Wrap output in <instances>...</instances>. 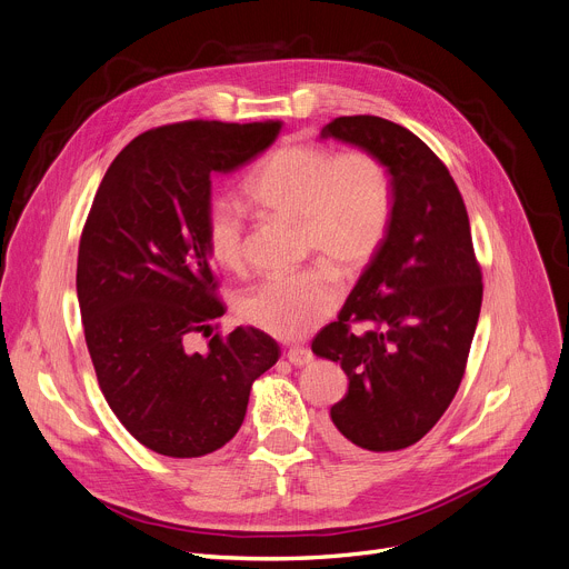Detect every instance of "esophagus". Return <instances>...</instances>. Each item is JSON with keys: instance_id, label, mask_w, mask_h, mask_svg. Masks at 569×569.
I'll return each instance as SVG.
<instances>
[{"instance_id": "obj_1", "label": "esophagus", "mask_w": 569, "mask_h": 569, "mask_svg": "<svg viewBox=\"0 0 569 569\" xmlns=\"http://www.w3.org/2000/svg\"><path fill=\"white\" fill-rule=\"evenodd\" d=\"M288 360H290V363H292L295 368H303V366L311 363V360H313V353H311V349H306V347L295 345V347H290V349H288Z\"/></svg>"}]
</instances>
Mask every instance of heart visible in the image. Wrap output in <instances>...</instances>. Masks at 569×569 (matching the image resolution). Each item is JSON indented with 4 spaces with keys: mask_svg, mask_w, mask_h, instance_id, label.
I'll return each instance as SVG.
<instances>
[{
    "mask_svg": "<svg viewBox=\"0 0 569 569\" xmlns=\"http://www.w3.org/2000/svg\"><path fill=\"white\" fill-rule=\"evenodd\" d=\"M244 194L258 209L299 220L301 242L345 274L363 270L386 240L392 216V179L370 151L338 153L320 142H283L253 168ZM242 211L216 199L203 220V240L220 268L242 261ZM336 270L316 266L258 281L236 299L238 316L281 340H299L340 306Z\"/></svg>",
    "mask_w": 569,
    "mask_h": 569,
    "instance_id": "b5f03b06",
    "label": "heart"
}]
</instances>
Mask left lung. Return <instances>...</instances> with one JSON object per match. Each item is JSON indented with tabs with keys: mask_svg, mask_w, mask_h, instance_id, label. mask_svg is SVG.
I'll use <instances>...</instances> for the list:
<instances>
[{
	"mask_svg": "<svg viewBox=\"0 0 569 569\" xmlns=\"http://www.w3.org/2000/svg\"><path fill=\"white\" fill-rule=\"evenodd\" d=\"M320 138L375 153L392 179L386 240L311 345L349 379L331 429L351 449L399 451L442 418L468 363L483 297L468 211L436 153L390 120L336 118Z\"/></svg>",
	"mask_w": 569,
	"mask_h": 569,
	"instance_id": "1",
	"label": "left lung"
}]
</instances>
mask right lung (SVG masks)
<instances>
[{
  "instance_id": "1",
  "label": "right lung",
  "mask_w": 569,
  "mask_h": 569,
  "mask_svg": "<svg viewBox=\"0 0 569 569\" xmlns=\"http://www.w3.org/2000/svg\"><path fill=\"white\" fill-rule=\"evenodd\" d=\"M281 122L190 120L133 138L92 199L77 261V297L97 381L124 429L147 449L197 458L240 429L253 379L281 356L253 327L189 336L224 316L203 220L211 179L251 163Z\"/></svg>"
}]
</instances>
